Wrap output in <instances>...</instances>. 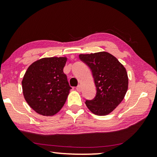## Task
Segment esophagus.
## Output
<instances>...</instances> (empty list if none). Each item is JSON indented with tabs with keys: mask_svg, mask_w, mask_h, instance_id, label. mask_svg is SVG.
<instances>
[{
	"mask_svg": "<svg viewBox=\"0 0 157 157\" xmlns=\"http://www.w3.org/2000/svg\"><path fill=\"white\" fill-rule=\"evenodd\" d=\"M76 89L78 91H81V85H78V86H77L76 88Z\"/></svg>",
	"mask_w": 157,
	"mask_h": 157,
	"instance_id": "esophagus-1",
	"label": "esophagus"
}]
</instances>
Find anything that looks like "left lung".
Here are the masks:
<instances>
[{
  "instance_id": "1",
  "label": "left lung",
  "mask_w": 157,
  "mask_h": 157,
  "mask_svg": "<svg viewBox=\"0 0 157 157\" xmlns=\"http://www.w3.org/2000/svg\"><path fill=\"white\" fill-rule=\"evenodd\" d=\"M79 59L91 70L96 88L95 97L86 101V105L94 114H109L122 101L127 91L126 68L117 58L105 51L80 54Z\"/></svg>"
}]
</instances>
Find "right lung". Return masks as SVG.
<instances>
[{
    "label": "right lung",
    "instance_id": "obj_1",
    "mask_svg": "<svg viewBox=\"0 0 157 157\" xmlns=\"http://www.w3.org/2000/svg\"><path fill=\"white\" fill-rule=\"evenodd\" d=\"M66 57L44 58L28 68L22 81L28 104L43 116H53L63 106L71 87L63 73Z\"/></svg>",
    "mask_w": 157,
    "mask_h": 157
}]
</instances>
